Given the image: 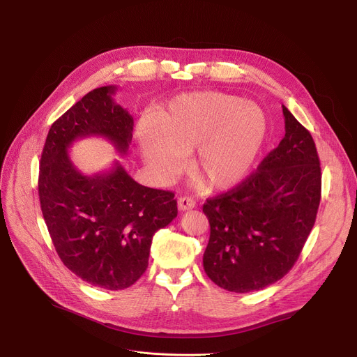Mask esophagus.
Wrapping results in <instances>:
<instances>
[{
  "label": "esophagus",
  "mask_w": 357,
  "mask_h": 357,
  "mask_svg": "<svg viewBox=\"0 0 357 357\" xmlns=\"http://www.w3.org/2000/svg\"><path fill=\"white\" fill-rule=\"evenodd\" d=\"M195 207V201L190 197H181L178 199V208L181 211H186V210H192Z\"/></svg>",
  "instance_id": "esophagus-1"
}]
</instances>
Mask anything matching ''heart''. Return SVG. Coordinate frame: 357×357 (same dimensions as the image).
<instances>
[{
	"label": "heart",
	"mask_w": 357,
	"mask_h": 357,
	"mask_svg": "<svg viewBox=\"0 0 357 357\" xmlns=\"http://www.w3.org/2000/svg\"><path fill=\"white\" fill-rule=\"evenodd\" d=\"M268 139V119L257 104L222 92H198L175 98L143 123L137 142L143 159L162 175L179 171L182 156L197 149L192 172L213 191L245 179Z\"/></svg>",
	"instance_id": "b5f03b06"
}]
</instances>
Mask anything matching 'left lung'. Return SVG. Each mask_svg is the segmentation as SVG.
I'll list each match as a JSON object with an SVG mask.
<instances>
[{
  "label": "left lung",
  "instance_id": "obj_1",
  "mask_svg": "<svg viewBox=\"0 0 357 357\" xmlns=\"http://www.w3.org/2000/svg\"><path fill=\"white\" fill-rule=\"evenodd\" d=\"M285 137L257 171L231 191L207 199L204 271L215 285L246 294L284 278L315 222L321 167L310 131L282 105Z\"/></svg>",
  "mask_w": 357,
  "mask_h": 357
}]
</instances>
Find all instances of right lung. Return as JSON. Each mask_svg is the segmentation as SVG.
Wrapping results in <instances>:
<instances>
[{
  "mask_svg": "<svg viewBox=\"0 0 357 357\" xmlns=\"http://www.w3.org/2000/svg\"><path fill=\"white\" fill-rule=\"evenodd\" d=\"M116 91L107 85L88 92L52 124L39 172L43 218L63 265L108 291L136 282L147 269L155 233L178 215L174 192L140 185L119 160L85 175L69 156L75 142L92 136L127 155L135 121L112 98Z\"/></svg>",
  "mask_w": 357,
  "mask_h": 357,
  "instance_id": "add662e5",
  "label": "right lung"
}]
</instances>
